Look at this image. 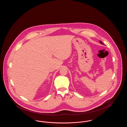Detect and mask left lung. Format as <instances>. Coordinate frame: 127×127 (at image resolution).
I'll return each mask as SVG.
<instances>
[{
    "label": "left lung",
    "instance_id": "1",
    "mask_svg": "<svg viewBox=\"0 0 127 127\" xmlns=\"http://www.w3.org/2000/svg\"><path fill=\"white\" fill-rule=\"evenodd\" d=\"M100 43L101 44H103V43L101 41H100Z\"/></svg>",
    "mask_w": 127,
    "mask_h": 127
}]
</instances>
